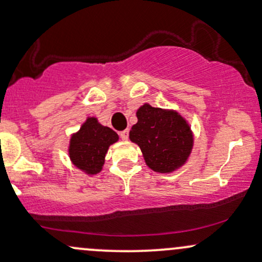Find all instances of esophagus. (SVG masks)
I'll return each mask as SVG.
<instances>
[{
	"label": "esophagus",
	"mask_w": 262,
	"mask_h": 262,
	"mask_svg": "<svg viewBox=\"0 0 262 262\" xmlns=\"http://www.w3.org/2000/svg\"><path fill=\"white\" fill-rule=\"evenodd\" d=\"M119 137H121L122 140H127L128 137H129V130L128 129H125V130H123L119 133Z\"/></svg>",
	"instance_id": "obj_1"
}]
</instances>
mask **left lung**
<instances>
[{"label":"left lung","instance_id":"obj_1","mask_svg":"<svg viewBox=\"0 0 262 262\" xmlns=\"http://www.w3.org/2000/svg\"><path fill=\"white\" fill-rule=\"evenodd\" d=\"M138 123L129 139L138 144L144 160L156 172L169 173L187 161L193 146L188 123L175 111L143 104L137 111Z\"/></svg>","mask_w":262,"mask_h":262}]
</instances>
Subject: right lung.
Listing matches in <instances>:
<instances>
[{"label": "right lung", "mask_w": 262, "mask_h": 262, "mask_svg": "<svg viewBox=\"0 0 262 262\" xmlns=\"http://www.w3.org/2000/svg\"><path fill=\"white\" fill-rule=\"evenodd\" d=\"M118 140V134L103 127L95 117H89L80 130L73 134L69 155L77 169L87 175H96L102 170L110 145Z\"/></svg>", "instance_id": "right-lung-1"}]
</instances>
